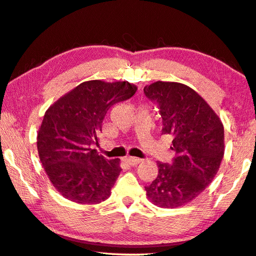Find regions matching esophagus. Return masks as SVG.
<instances>
[{
  "instance_id": "34e87169",
  "label": "esophagus",
  "mask_w": 256,
  "mask_h": 256,
  "mask_svg": "<svg viewBox=\"0 0 256 256\" xmlns=\"http://www.w3.org/2000/svg\"><path fill=\"white\" fill-rule=\"evenodd\" d=\"M124 161L126 162L130 166H138L140 162L142 161L141 159H138V158H134V156H126L124 159Z\"/></svg>"
}]
</instances>
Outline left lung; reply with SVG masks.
I'll return each mask as SVG.
<instances>
[{"label":"left lung","mask_w":256,"mask_h":256,"mask_svg":"<svg viewBox=\"0 0 256 256\" xmlns=\"http://www.w3.org/2000/svg\"><path fill=\"white\" fill-rule=\"evenodd\" d=\"M144 95L159 110L162 134L174 138L171 164L158 162L159 174L146 186L156 205L176 208L192 200L212 182L224 156V126L202 96L180 82H156Z\"/></svg>","instance_id":"obj_1"}]
</instances>
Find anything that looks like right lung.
<instances>
[{"instance_id":"obj_1","label":"right lung","mask_w":256,"mask_h":256,"mask_svg":"<svg viewBox=\"0 0 256 256\" xmlns=\"http://www.w3.org/2000/svg\"><path fill=\"white\" fill-rule=\"evenodd\" d=\"M136 90L128 82H85L46 112L36 146L46 174L62 196L84 205L110 196L122 170L120 159H105L92 146L98 144L108 110L131 98Z\"/></svg>"}]
</instances>
